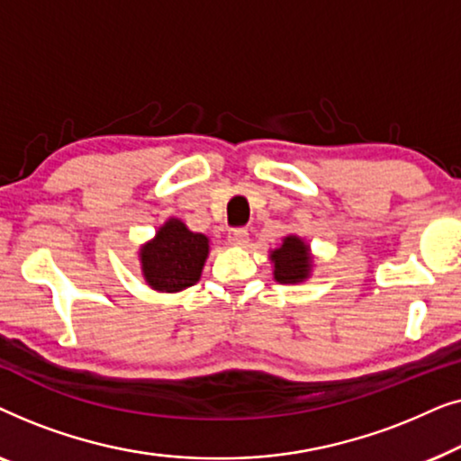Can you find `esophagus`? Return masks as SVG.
Wrapping results in <instances>:
<instances>
[{
  "mask_svg": "<svg viewBox=\"0 0 461 461\" xmlns=\"http://www.w3.org/2000/svg\"><path fill=\"white\" fill-rule=\"evenodd\" d=\"M249 241V232L248 229H243V226H239V229H232L229 232V243L230 245H237V248H241V245H245Z\"/></svg>",
  "mask_w": 461,
  "mask_h": 461,
  "instance_id": "esophagus-1",
  "label": "esophagus"
}]
</instances>
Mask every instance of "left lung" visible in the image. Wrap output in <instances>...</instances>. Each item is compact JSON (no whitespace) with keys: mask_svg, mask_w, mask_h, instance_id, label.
<instances>
[{"mask_svg":"<svg viewBox=\"0 0 461 461\" xmlns=\"http://www.w3.org/2000/svg\"><path fill=\"white\" fill-rule=\"evenodd\" d=\"M275 262V279L279 283H298L306 279L311 270V256L308 248L298 237H287L279 249L270 254Z\"/></svg>","mask_w":461,"mask_h":461,"instance_id":"8db88e82","label":"left lung"}]
</instances>
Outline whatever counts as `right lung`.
<instances>
[{"mask_svg": "<svg viewBox=\"0 0 461 461\" xmlns=\"http://www.w3.org/2000/svg\"><path fill=\"white\" fill-rule=\"evenodd\" d=\"M205 235L191 232L180 220H169L142 249V273L150 287L159 292H180L199 281L207 251Z\"/></svg>", "mask_w": 461, "mask_h": 461, "instance_id": "1", "label": "right lung"}]
</instances>
